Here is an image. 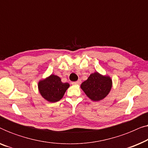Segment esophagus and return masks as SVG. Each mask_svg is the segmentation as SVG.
<instances>
[{
    "label": "esophagus",
    "instance_id": "esophagus-1",
    "mask_svg": "<svg viewBox=\"0 0 148 148\" xmlns=\"http://www.w3.org/2000/svg\"><path fill=\"white\" fill-rule=\"evenodd\" d=\"M81 83H82V81H81V79H79V80L77 81V82H72V84H73V85H79Z\"/></svg>",
    "mask_w": 148,
    "mask_h": 148
}]
</instances>
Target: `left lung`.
Returning <instances> with one entry per match:
<instances>
[{
    "mask_svg": "<svg viewBox=\"0 0 148 148\" xmlns=\"http://www.w3.org/2000/svg\"><path fill=\"white\" fill-rule=\"evenodd\" d=\"M88 97L93 101L104 99L112 88V80L108 76H103L98 72L91 74L88 79L81 85Z\"/></svg>",
    "mask_w": 148,
    "mask_h": 148,
    "instance_id": "left-lung-1",
    "label": "left lung"
}]
</instances>
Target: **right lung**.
<instances>
[{
    "label": "right lung",
    "instance_id": "add662e5",
    "mask_svg": "<svg viewBox=\"0 0 148 148\" xmlns=\"http://www.w3.org/2000/svg\"><path fill=\"white\" fill-rule=\"evenodd\" d=\"M69 87L68 83H62L59 77L51 75L45 79L38 83L40 94L50 102H56L63 97Z\"/></svg>",
    "mask_w": 148,
    "mask_h": 148
}]
</instances>
